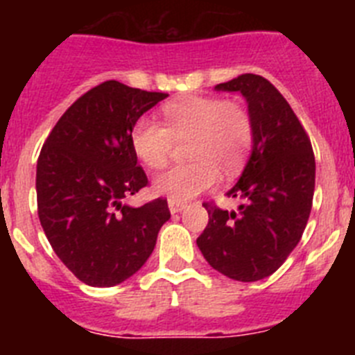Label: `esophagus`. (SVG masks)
Listing matches in <instances>:
<instances>
[{"instance_id": "esophagus-1", "label": "esophagus", "mask_w": 355, "mask_h": 355, "mask_svg": "<svg viewBox=\"0 0 355 355\" xmlns=\"http://www.w3.org/2000/svg\"><path fill=\"white\" fill-rule=\"evenodd\" d=\"M184 208H187V205H184V202H181V200L168 199V209H171V213H180V211H183Z\"/></svg>"}]
</instances>
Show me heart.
Listing matches in <instances>:
<instances>
[{"mask_svg": "<svg viewBox=\"0 0 355 355\" xmlns=\"http://www.w3.org/2000/svg\"><path fill=\"white\" fill-rule=\"evenodd\" d=\"M163 124L142 117L131 128V147L146 167L158 171L168 163L175 142L187 144V158L155 178V192L175 200L199 196L224 175L236 174L252 146L249 112L213 96H187L163 105Z\"/></svg>", "mask_w": 355, "mask_h": 355, "instance_id": "heart-1", "label": "heart"}]
</instances>
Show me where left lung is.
<instances>
[{
  "instance_id": "1",
  "label": "left lung",
  "mask_w": 355,
  "mask_h": 355,
  "mask_svg": "<svg viewBox=\"0 0 355 355\" xmlns=\"http://www.w3.org/2000/svg\"><path fill=\"white\" fill-rule=\"evenodd\" d=\"M215 90L240 92L252 119V153L227 197L236 211L205 202L209 220L197 238L206 261L229 279L274 274L302 238L315 193V155L291 106L268 80L241 74Z\"/></svg>"
}]
</instances>
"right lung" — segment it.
I'll use <instances>...</instances> for the list:
<instances>
[{"label": "right lung", "mask_w": 355, "mask_h": 355, "mask_svg": "<svg viewBox=\"0 0 355 355\" xmlns=\"http://www.w3.org/2000/svg\"><path fill=\"white\" fill-rule=\"evenodd\" d=\"M167 96L105 81L69 106L40 150V225L56 256L89 286H115L139 272L171 218L162 197L140 208L122 202L147 184L131 128Z\"/></svg>", "instance_id": "obj_1"}]
</instances>
